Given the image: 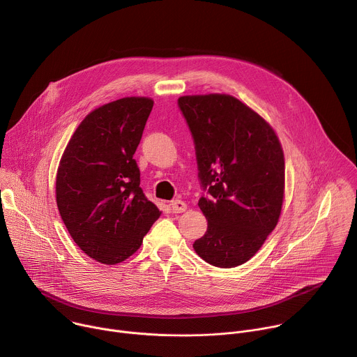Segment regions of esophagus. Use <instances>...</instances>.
Wrapping results in <instances>:
<instances>
[{"instance_id": "esophagus-1", "label": "esophagus", "mask_w": 357, "mask_h": 357, "mask_svg": "<svg viewBox=\"0 0 357 357\" xmlns=\"http://www.w3.org/2000/svg\"><path fill=\"white\" fill-rule=\"evenodd\" d=\"M171 209H172L174 213H182V212H185L188 209V205H186L185 202H182V200H174L171 203Z\"/></svg>"}]
</instances>
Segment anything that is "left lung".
<instances>
[{
    "label": "left lung",
    "mask_w": 357,
    "mask_h": 357,
    "mask_svg": "<svg viewBox=\"0 0 357 357\" xmlns=\"http://www.w3.org/2000/svg\"><path fill=\"white\" fill-rule=\"evenodd\" d=\"M178 105L195 139L202 186L211 193L197 203L208 230L193 248L212 266H241L280 220L282 145L270 123L230 94L182 96Z\"/></svg>",
    "instance_id": "1"
}]
</instances>
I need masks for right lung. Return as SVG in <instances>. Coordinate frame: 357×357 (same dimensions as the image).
<instances>
[{"label": "right lung", "mask_w": 357, "mask_h": 357, "mask_svg": "<svg viewBox=\"0 0 357 357\" xmlns=\"http://www.w3.org/2000/svg\"><path fill=\"white\" fill-rule=\"evenodd\" d=\"M154 106L123 97L90 112L70 137L56 172V203L80 250L101 264H119L141 247L161 216L139 188L132 158Z\"/></svg>", "instance_id": "right-lung-1"}]
</instances>
